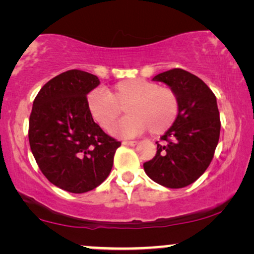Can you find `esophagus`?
Instances as JSON below:
<instances>
[{"instance_id":"esophagus-1","label":"esophagus","mask_w":254,"mask_h":254,"mask_svg":"<svg viewBox=\"0 0 254 254\" xmlns=\"http://www.w3.org/2000/svg\"><path fill=\"white\" fill-rule=\"evenodd\" d=\"M122 144L126 146H135L138 144V141H127V140H125V141H122Z\"/></svg>"}]
</instances>
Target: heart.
Returning a JSON list of instances; mask_svg holds the SVG:
<instances>
[{
    "instance_id": "obj_1",
    "label": "heart",
    "mask_w": 254,
    "mask_h": 254,
    "mask_svg": "<svg viewBox=\"0 0 254 254\" xmlns=\"http://www.w3.org/2000/svg\"><path fill=\"white\" fill-rule=\"evenodd\" d=\"M86 108L104 130L112 129L125 108L128 115L114 127L115 134L134 136L148 129L152 135H159L174 125L180 101L170 86L147 79H125L109 90L91 91L86 96Z\"/></svg>"
}]
</instances>
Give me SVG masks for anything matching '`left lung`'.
<instances>
[{"label": "left lung", "instance_id": "1", "mask_svg": "<svg viewBox=\"0 0 254 254\" xmlns=\"http://www.w3.org/2000/svg\"><path fill=\"white\" fill-rule=\"evenodd\" d=\"M153 80L174 89L180 110L174 125L156 142V156L144 169L156 183L180 189L199 178L213 160L221 128L216 97L203 80L183 68L165 71Z\"/></svg>", "mask_w": 254, "mask_h": 254}]
</instances>
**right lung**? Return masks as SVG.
<instances>
[{
  "label": "right lung",
  "mask_w": 254,
  "mask_h": 254,
  "mask_svg": "<svg viewBox=\"0 0 254 254\" xmlns=\"http://www.w3.org/2000/svg\"><path fill=\"white\" fill-rule=\"evenodd\" d=\"M100 84L95 74L65 71L45 84L29 116V146L39 169L56 187L83 193L108 177L121 142L104 133L86 108Z\"/></svg>",
  "instance_id": "add662e5"
}]
</instances>
